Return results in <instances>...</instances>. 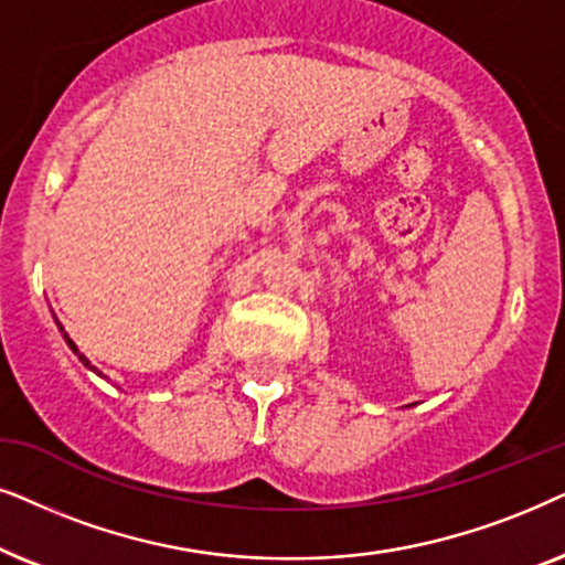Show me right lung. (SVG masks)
Wrapping results in <instances>:
<instances>
[{
    "label": "right lung",
    "mask_w": 565,
    "mask_h": 565,
    "mask_svg": "<svg viewBox=\"0 0 565 565\" xmlns=\"http://www.w3.org/2000/svg\"><path fill=\"white\" fill-rule=\"evenodd\" d=\"M56 326H58V330H62V333H64L62 322H58V320H56ZM64 341H66V343H70V349H72L74 353H77V356H79V361H82V364H85V366H89V361H87V356H85V353H79V349H77V345H74V341H72V338H70V335H66V333H64ZM89 370H93V372H95V366H89Z\"/></svg>",
    "instance_id": "add662e5"
}]
</instances>
